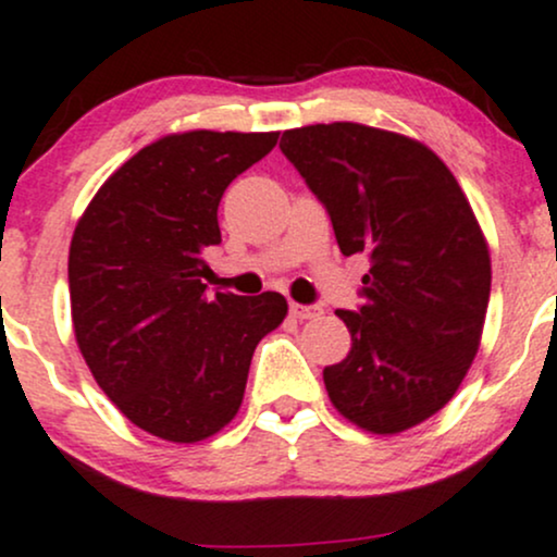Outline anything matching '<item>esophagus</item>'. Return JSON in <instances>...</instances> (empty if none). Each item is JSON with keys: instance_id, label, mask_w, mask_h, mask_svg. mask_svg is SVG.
I'll use <instances>...</instances> for the list:
<instances>
[{"instance_id": "34e87169", "label": "esophagus", "mask_w": 557, "mask_h": 557, "mask_svg": "<svg viewBox=\"0 0 557 557\" xmlns=\"http://www.w3.org/2000/svg\"><path fill=\"white\" fill-rule=\"evenodd\" d=\"M290 314L301 322L317 320V317L322 314V307H317V304H311V307H304V304H290Z\"/></svg>"}]
</instances>
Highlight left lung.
Segmentation results:
<instances>
[{"label": "left lung", "instance_id": "obj_1", "mask_svg": "<svg viewBox=\"0 0 557 557\" xmlns=\"http://www.w3.org/2000/svg\"><path fill=\"white\" fill-rule=\"evenodd\" d=\"M280 150L325 206L344 256L364 253L362 307L322 370L333 407L370 433H401L460 388L481 344L492 261L473 209L418 139L351 121L288 129Z\"/></svg>", "mask_w": 557, "mask_h": 557}]
</instances>
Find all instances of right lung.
Instances as JSON below:
<instances>
[{"label":"right lung","instance_id":"obj_1","mask_svg":"<svg viewBox=\"0 0 557 557\" xmlns=\"http://www.w3.org/2000/svg\"><path fill=\"white\" fill-rule=\"evenodd\" d=\"M277 132L169 134L97 189L69 253L76 344L134 425L195 444L246 394L256 346L288 314L280 293L206 296L203 250L222 243L219 200Z\"/></svg>","mask_w":557,"mask_h":557}]
</instances>
